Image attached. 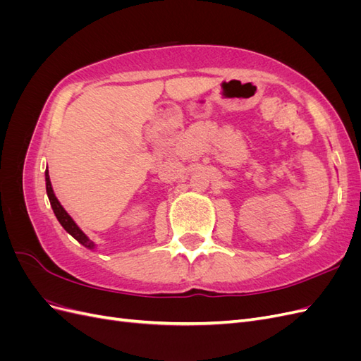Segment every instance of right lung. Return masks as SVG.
<instances>
[{"mask_svg":"<svg viewBox=\"0 0 361 361\" xmlns=\"http://www.w3.org/2000/svg\"><path fill=\"white\" fill-rule=\"evenodd\" d=\"M45 180H47V194H48V199L51 202V207L54 214H56L59 223L63 226L64 231H66L69 235H72L76 241H78L80 244H82L84 247L93 250L94 248V243L90 241L89 238H87V235L81 231V228L76 226V223L72 220V216L64 211V207L60 204L59 199L56 197V194H54V190H52V185H51V180H49V173L48 170L45 171Z\"/></svg>","mask_w":361,"mask_h":361,"instance_id":"right-lung-1","label":"right lung"}]
</instances>
